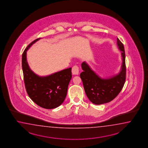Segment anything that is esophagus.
Instances as JSON below:
<instances>
[{
  "label": "esophagus",
  "mask_w": 148,
  "mask_h": 148,
  "mask_svg": "<svg viewBox=\"0 0 148 148\" xmlns=\"http://www.w3.org/2000/svg\"><path fill=\"white\" fill-rule=\"evenodd\" d=\"M79 66L77 65H75L72 68V73L73 75H78Z\"/></svg>",
  "instance_id": "esophagus-1"
}]
</instances>
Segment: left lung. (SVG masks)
Segmentation results:
<instances>
[{
	"label": "left lung",
	"instance_id": "1",
	"mask_svg": "<svg viewBox=\"0 0 148 148\" xmlns=\"http://www.w3.org/2000/svg\"><path fill=\"white\" fill-rule=\"evenodd\" d=\"M117 45L122 51L123 64L120 73L111 78H99L85 62L82 64L84 70L80 77L86 94L92 103L105 104L113 100L122 90L126 80L125 54L123 44L117 38Z\"/></svg>",
	"mask_w": 148,
	"mask_h": 148
}]
</instances>
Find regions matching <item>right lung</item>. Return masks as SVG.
I'll list each match as a JSON object with an SVG mask.
<instances>
[{"instance_id":"right-lung-1","label":"right lung","mask_w":148,"mask_h":148,"mask_svg":"<svg viewBox=\"0 0 148 148\" xmlns=\"http://www.w3.org/2000/svg\"><path fill=\"white\" fill-rule=\"evenodd\" d=\"M41 38L32 42L22 54V69L26 90L35 104L46 109L59 106L64 101L68 85L72 78L71 68L50 75L41 77L32 71L26 61V51Z\"/></svg>"}]
</instances>
